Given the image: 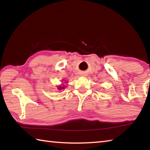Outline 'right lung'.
Here are the masks:
<instances>
[{"label": "right lung", "instance_id": "obj_1", "mask_svg": "<svg viewBox=\"0 0 150 150\" xmlns=\"http://www.w3.org/2000/svg\"><path fill=\"white\" fill-rule=\"evenodd\" d=\"M65 87V86L63 85L62 86H59V87H58L57 89H58V90H62V89H63V88H64Z\"/></svg>", "mask_w": 150, "mask_h": 150}]
</instances>
